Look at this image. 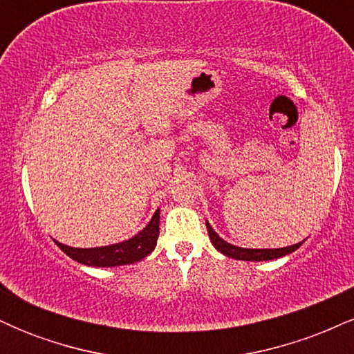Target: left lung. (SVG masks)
<instances>
[{
    "label": "left lung",
    "instance_id": "8db88e82",
    "mask_svg": "<svg viewBox=\"0 0 354 354\" xmlns=\"http://www.w3.org/2000/svg\"><path fill=\"white\" fill-rule=\"evenodd\" d=\"M206 228H208L211 243H213V246L216 248L219 253L230 256V258H234V259H243V261H270V259L281 258V256L293 253V251H296L303 245L301 241V243H296L293 246L274 248V250H248V248L234 246L231 245V243H226L223 238H219L218 233L211 228L208 221H206Z\"/></svg>",
    "mask_w": 354,
    "mask_h": 354
}]
</instances>
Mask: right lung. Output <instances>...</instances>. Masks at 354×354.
I'll return each instance as SVG.
<instances>
[{"label":"right lung","instance_id":"add662e5","mask_svg":"<svg viewBox=\"0 0 354 354\" xmlns=\"http://www.w3.org/2000/svg\"><path fill=\"white\" fill-rule=\"evenodd\" d=\"M158 236H160V209H156V213L153 214L148 226L141 230L136 236L129 238L128 241L101 248H71L58 241L56 245L63 253L81 265L109 268L131 265L146 258L156 246Z\"/></svg>","mask_w":354,"mask_h":354}]
</instances>
